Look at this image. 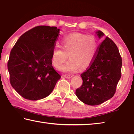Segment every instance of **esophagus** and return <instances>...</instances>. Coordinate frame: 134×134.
Returning a JSON list of instances; mask_svg holds the SVG:
<instances>
[{
	"label": "esophagus",
	"mask_w": 134,
	"mask_h": 134,
	"mask_svg": "<svg viewBox=\"0 0 134 134\" xmlns=\"http://www.w3.org/2000/svg\"><path fill=\"white\" fill-rule=\"evenodd\" d=\"M64 76L65 78H66V79H70V78H71L73 76L70 75H64Z\"/></svg>",
	"instance_id": "34e87169"
}]
</instances>
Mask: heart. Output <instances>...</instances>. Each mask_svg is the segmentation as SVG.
<instances>
[{
	"label": "heart",
	"instance_id": "heart-1",
	"mask_svg": "<svg viewBox=\"0 0 134 134\" xmlns=\"http://www.w3.org/2000/svg\"><path fill=\"white\" fill-rule=\"evenodd\" d=\"M62 48L57 46L52 51V60L54 67L60 69L69 55L70 59L61 68L64 72H75L89 67L96 56L98 43L92 35L72 33L62 41Z\"/></svg>",
	"mask_w": 134,
	"mask_h": 134
}]
</instances>
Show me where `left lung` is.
<instances>
[{
	"mask_svg": "<svg viewBox=\"0 0 134 134\" xmlns=\"http://www.w3.org/2000/svg\"><path fill=\"white\" fill-rule=\"evenodd\" d=\"M98 37L104 36L96 32ZM122 59L117 45L108 37L98 45L94 61L81 74L83 83L76 95L85 104L96 105L114 95L121 76Z\"/></svg>",
	"mask_w": 134,
	"mask_h": 134,
	"instance_id": "obj_1",
	"label": "left lung"
}]
</instances>
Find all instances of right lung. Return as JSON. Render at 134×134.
<instances>
[{"label":"right lung","mask_w":134,"mask_h":134,"mask_svg":"<svg viewBox=\"0 0 134 134\" xmlns=\"http://www.w3.org/2000/svg\"><path fill=\"white\" fill-rule=\"evenodd\" d=\"M59 31L57 27H35L21 35L12 48L7 62L10 82L26 99L47 97L61 77L52 65Z\"/></svg>","instance_id":"obj_1"}]
</instances>
